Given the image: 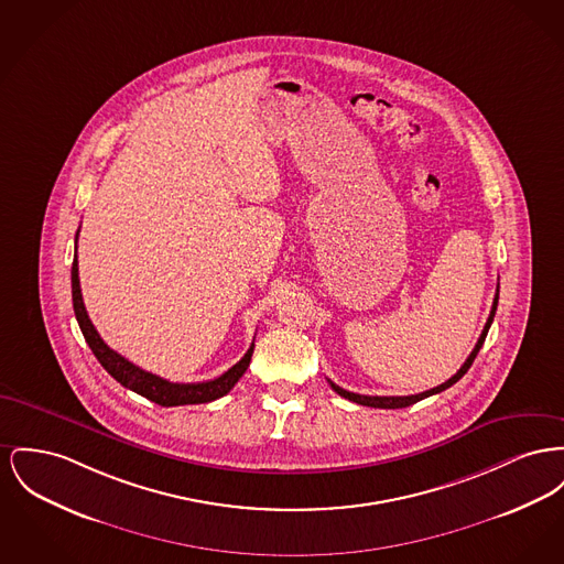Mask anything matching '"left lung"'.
<instances>
[{
    "label": "left lung",
    "instance_id": "1",
    "mask_svg": "<svg viewBox=\"0 0 564 564\" xmlns=\"http://www.w3.org/2000/svg\"><path fill=\"white\" fill-rule=\"evenodd\" d=\"M498 306V285H497V296H495V302H492V311H490V317H488V322H486V326H484V332H481V336H479V340H477V345H475V349L470 351V356L466 358V362L460 366V370L452 377V379H447L445 383H441V386H436V388H432V390H426V392H422V394H413V397H365V394H354V392H347V390H343V388H338L336 383H332V390L338 394V397L347 398V400H351V402H358V404H365V406H375V409H402V406H409V404H415L417 400H424V398L432 397V394H438V392H443V390H447V388H452L456 381H460L464 377V372L470 368L473 365V360L477 358V354H479V349H481V345H484V340H486V336H488V330H490V326H492V322H495V313H497Z\"/></svg>",
    "mask_w": 564,
    "mask_h": 564
}]
</instances>
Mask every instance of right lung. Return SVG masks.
Segmentation results:
<instances>
[{
  "label": "right lung",
  "mask_w": 564,
  "mask_h": 564,
  "mask_svg": "<svg viewBox=\"0 0 564 564\" xmlns=\"http://www.w3.org/2000/svg\"><path fill=\"white\" fill-rule=\"evenodd\" d=\"M76 240H78V232H76ZM72 302H74V315L76 322L80 326V332L87 340V345L91 347L94 356L98 358L108 375L112 379H117L123 388L132 390L140 397L149 398L155 404L162 406H178V404H202V402H210L217 398L226 397L236 381L245 375L247 366L251 362L253 356V345L247 349V354L240 358V362L226 370L221 377L210 379V381H202V383H172L166 381L153 372H147L142 368L132 365L130 360H126L123 356H119L117 351H112L104 340L100 338L98 330L94 328L87 308L83 304V294H80V281H78V260L74 256L72 262Z\"/></svg>",
  "instance_id": "right-lung-1"
}]
</instances>
